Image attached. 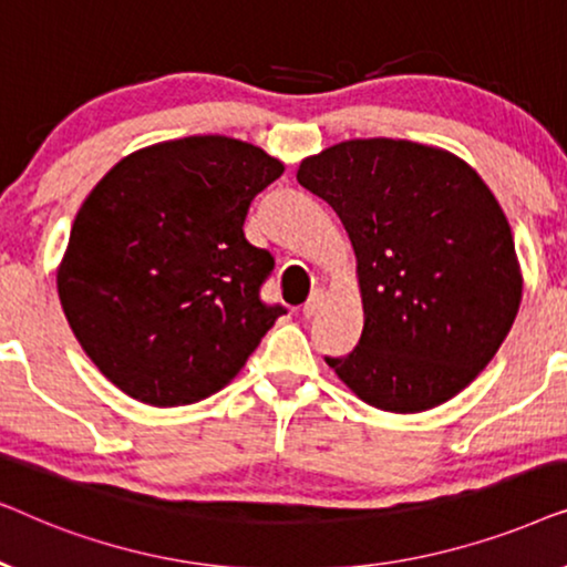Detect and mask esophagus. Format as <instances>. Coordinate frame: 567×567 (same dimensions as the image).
Masks as SVG:
<instances>
[{"label": "esophagus", "mask_w": 567, "mask_h": 567, "mask_svg": "<svg viewBox=\"0 0 567 567\" xmlns=\"http://www.w3.org/2000/svg\"><path fill=\"white\" fill-rule=\"evenodd\" d=\"M322 301H324V293H322L320 289L312 291V297H309V299L305 301V305H301V315H305L307 320H309V317H315L317 312H320Z\"/></svg>", "instance_id": "obj_1"}]
</instances>
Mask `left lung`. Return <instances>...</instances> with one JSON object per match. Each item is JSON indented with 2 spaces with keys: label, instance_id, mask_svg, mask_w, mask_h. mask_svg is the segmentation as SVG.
I'll use <instances>...</instances> for the list:
<instances>
[{
  "label": "left lung",
  "instance_id": "1",
  "mask_svg": "<svg viewBox=\"0 0 567 567\" xmlns=\"http://www.w3.org/2000/svg\"><path fill=\"white\" fill-rule=\"evenodd\" d=\"M297 181L332 206L359 260V346L324 361L379 410L452 400L522 301L514 235L491 188L454 154L402 138L336 144L301 162Z\"/></svg>",
  "mask_w": 567,
  "mask_h": 567
}]
</instances>
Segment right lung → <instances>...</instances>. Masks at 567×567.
<instances>
[{
	"mask_svg": "<svg viewBox=\"0 0 567 567\" xmlns=\"http://www.w3.org/2000/svg\"><path fill=\"white\" fill-rule=\"evenodd\" d=\"M281 173L252 144L188 136L128 154L92 188L59 299L84 353L128 398L175 408L219 392L286 315L260 299L274 255L243 231Z\"/></svg>",
	"mask_w": 567,
	"mask_h": 567,
	"instance_id": "add662e5",
	"label": "right lung"
}]
</instances>
